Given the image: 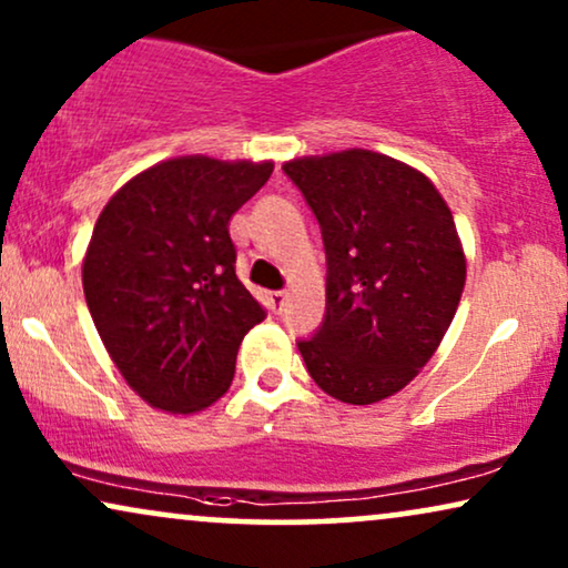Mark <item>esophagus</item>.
I'll return each mask as SVG.
<instances>
[{"instance_id": "esophagus-1", "label": "esophagus", "mask_w": 568, "mask_h": 568, "mask_svg": "<svg viewBox=\"0 0 568 568\" xmlns=\"http://www.w3.org/2000/svg\"><path fill=\"white\" fill-rule=\"evenodd\" d=\"M285 301H288V293H285V291H272L270 293V306H272V312H275V314L283 312Z\"/></svg>"}]
</instances>
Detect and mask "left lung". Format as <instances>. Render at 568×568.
Segmentation results:
<instances>
[{
    "instance_id": "left-lung-1",
    "label": "left lung",
    "mask_w": 568,
    "mask_h": 568,
    "mask_svg": "<svg viewBox=\"0 0 568 568\" xmlns=\"http://www.w3.org/2000/svg\"><path fill=\"white\" fill-rule=\"evenodd\" d=\"M283 172L320 222L327 306L298 341L308 375L343 404H377L416 377L450 327L466 283L454 214L427 175L348 149Z\"/></svg>"
}]
</instances>
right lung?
<instances>
[{"instance_id":"right-lung-1","label":"right lung","mask_w":568,"mask_h":568,"mask_svg":"<svg viewBox=\"0 0 568 568\" xmlns=\"http://www.w3.org/2000/svg\"><path fill=\"white\" fill-rule=\"evenodd\" d=\"M272 162L178 156L106 201L83 260V293L106 354L139 396L170 414L214 404L264 308L235 275L231 217Z\"/></svg>"}]
</instances>
